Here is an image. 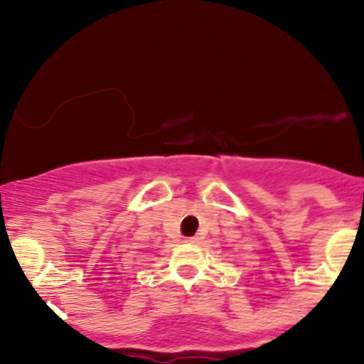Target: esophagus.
Instances as JSON below:
<instances>
[{
  "label": "esophagus",
  "instance_id": "obj_1",
  "mask_svg": "<svg viewBox=\"0 0 364 364\" xmlns=\"http://www.w3.org/2000/svg\"><path fill=\"white\" fill-rule=\"evenodd\" d=\"M187 243H193V245H196V243H200V238L198 237H191V238H186Z\"/></svg>",
  "mask_w": 364,
  "mask_h": 364
}]
</instances>
